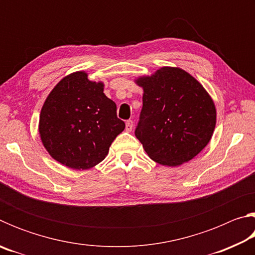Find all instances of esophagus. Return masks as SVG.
<instances>
[{
	"instance_id": "obj_1",
	"label": "esophagus",
	"mask_w": 255,
	"mask_h": 255,
	"mask_svg": "<svg viewBox=\"0 0 255 255\" xmlns=\"http://www.w3.org/2000/svg\"><path fill=\"white\" fill-rule=\"evenodd\" d=\"M132 130V122L131 120H127L126 122V131H131Z\"/></svg>"
}]
</instances>
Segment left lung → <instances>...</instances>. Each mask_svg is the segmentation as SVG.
Instances as JSON below:
<instances>
[{"label": "left lung", "mask_w": 255, "mask_h": 255, "mask_svg": "<svg viewBox=\"0 0 255 255\" xmlns=\"http://www.w3.org/2000/svg\"><path fill=\"white\" fill-rule=\"evenodd\" d=\"M136 83L144 90L135 135L156 163L178 166L209 143L216 126L213 99L179 67H162Z\"/></svg>", "instance_id": "1"}]
</instances>
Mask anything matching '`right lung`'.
I'll return each mask as SVG.
<instances>
[{
    "label": "right lung",
    "mask_w": 255,
    "mask_h": 255,
    "mask_svg": "<svg viewBox=\"0 0 255 255\" xmlns=\"http://www.w3.org/2000/svg\"><path fill=\"white\" fill-rule=\"evenodd\" d=\"M124 129L102 82L90 81L85 72L60 80L41 108L42 144L51 157L70 169L88 170L103 161Z\"/></svg>",
    "instance_id": "add662e5"
}]
</instances>
